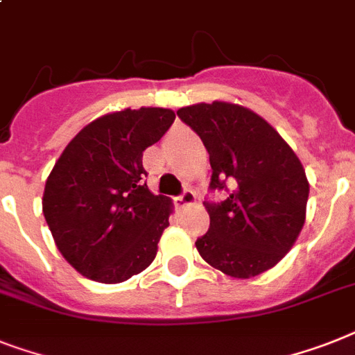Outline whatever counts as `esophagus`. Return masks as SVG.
<instances>
[{
  "instance_id": "1",
  "label": "esophagus",
  "mask_w": 355,
  "mask_h": 355,
  "mask_svg": "<svg viewBox=\"0 0 355 355\" xmlns=\"http://www.w3.org/2000/svg\"><path fill=\"white\" fill-rule=\"evenodd\" d=\"M177 200L180 206H191V204H195V200H197V195H195L193 189H184L182 195H180Z\"/></svg>"
}]
</instances>
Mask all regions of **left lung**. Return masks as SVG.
Wrapping results in <instances>:
<instances>
[{
  "label": "left lung",
  "instance_id": "8db88e82",
  "mask_svg": "<svg viewBox=\"0 0 355 355\" xmlns=\"http://www.w3.org/2000/svg\"><path fill=\"white\" fill-rule=\"evenodd\" d=\"M202 140L211 164L206 200L209 230L197 239L200 257L235 279H250L281 261L306 218L308 186L301 160L270 123L243 105L197 103L177 111Z\"/></svg>",
  "mask_w": 355,
  "mask_h": 355
}]
</instances>
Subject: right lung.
Instances as JSON below:
<instances>
[{
	"instance_id": "1",
	"label": "right lung",
	"mask_w": 355,
	"mask_h": 355,
	"mask_svg": "<svg viewBox=\"0 0 355 355\" xmlns=\"http://www.w3.org/2000/svg\"><path fill=\"white\" fill-rule=\"evenodd\" d=\"M173 120L162 107L111 112L85 125L54 164L43 215L60 253L87 279L123 282L157 257L171 198L149 191L142 155Z\"/></svg>"
}]
</instances>
